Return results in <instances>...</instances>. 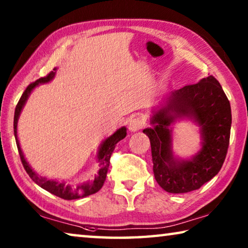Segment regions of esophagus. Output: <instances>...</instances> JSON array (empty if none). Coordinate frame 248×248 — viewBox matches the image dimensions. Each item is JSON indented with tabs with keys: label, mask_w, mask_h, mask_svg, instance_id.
I'll list each match as a JSON object with an SVG mask.
<instances>
[{
	"label": "esophagus",
	"mask_w": 248,
	"mask_h": 248,
	"mask_svg": "<svg viewBox=\"0 0 248 248\" xmlns=\"http://www.w3.org/2000/svg\"><path fill=\"white\" fill-rule=\"evenodd\" d=\"M144 125V121L140 117H134V118H131L129 121V130L131 132H136L138 130H140L141 128H143Z\"/></svg>",
	"instance_id": "34e87169"
}]
</instances>
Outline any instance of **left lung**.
I'll return each mask as SVG.
<instances>
[{
    "instance_id": "8db88e82",
    "label": "left lung",
    "mask_w": 248,
    "mask_h": 248,
    "mask_svg": "<svg viewBox=\"0 0 248 248\" xmlns=\"http://www.w3.org/2000/svg\"><path fill=\"white\" fill-rule=\"evenodd\" d=\"M188 119L200 127L201 150L190 159L176 157L172 129L176 121ZM149 137L153 173L157 184L170 194L199 189L219 173L228 153L231 124L230 102L220 83L210 75L197 84L171 91L150 118Z\"/></svg>"
}]
</instances>
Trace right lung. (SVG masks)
Returning a JSON list of instances; mask_svg holds the SVG:
<instances>
[{
  "instance_id": "right-lung-1",
  "label": "right lung",
  "mask_w": 248,
  "mask_h": 248,
  "mask_svg": "<svg viewBox=\"0 0 248 248\" xmlns=\"http://www.w3.org/2000/svg\"><path fill=\"white\" fill-rule=\"evenodd\" d=\"M56 73H57V68H54L53 71H51L47 77L37 79L36 82L31 83V85H28L27 89L25 90L22 97H20L19 102L17 104V106L15 108L14 136H15L16 144H17L20 161H22L24 169L27 171L29 177L38 185V186L44 188L45 190L51 192L52 195H56L57 197H60V198L65 199V200H73V199L84 198V197L93 195L103 187L105 179H106V176H107L109 161H110L111 154L114 152L116 144L127 136V129H125V127L119 128L115 133H112L110 137H108L107 139H105L102 142V144L99 145L97 155H96V161H97L99 165V170H97V174L95 175L94 179L89 180V182H85V183H82V184H78V186H71V185L65 184V182H63V180H62V182H58V180L49 179L47 177H43V176L37 174L36 171L32 170V167L29 165V163L26 161V158L24 156L23 151L20 149L18 137H17V124H18L20 112H22L25 104H26L28 97L31 96V92L35 90L39 84H46V83H49L50 81H52L53 78L56 77Z\"/></svg>"
}]
</instances>
